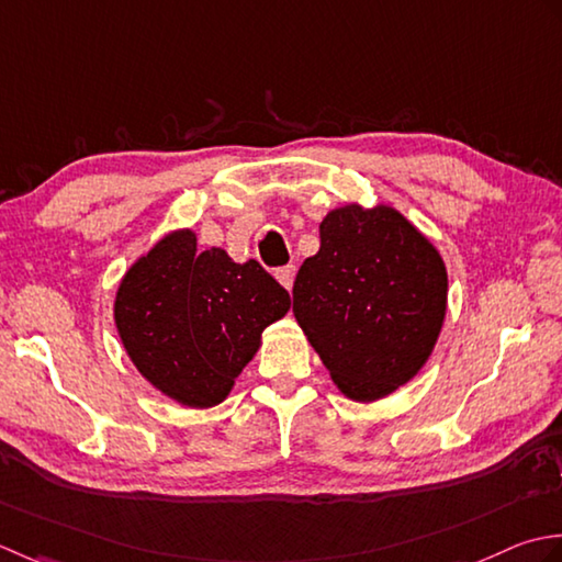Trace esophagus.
<instances>
[{
	"label": "esophagus",
	"mask_w": 562,
	"mask_h": 562,
	"mask_svg": "<svg viewBox=\"0 0 562 562\" xmlns=\"http://www.w3.org/2000/svg\"><path fill=\"white\" fill-rule=\"evenodd\" d=\"M277 279H279V283L283 285V289H293V279H295V267L293 265H289V267H281V269H277Z\"/></svg>",
	"instance_id": "34e87169"
}]
</instances>
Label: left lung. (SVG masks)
<instances>
[{
  "label": "left lung",
  "mask_w": 562,
  "mask_h": 562,
  "mask_svg": "<svg viewBox=\"0 0 562 562\" xmlns=\"http://www.w3.org/2000/svg\"><path fill=\"white\" fill-rule=\"evenodd\" d=\"M446 267L429 239L387 205H345L319 223V251L293 283V315L339 391L391 395L437 345Z\"/></svg>",
  "instance_id": "obj_1"
}]
</instances>
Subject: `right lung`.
I'll list each match as a JSON object with an SVG mask.
<instances>
[{
  "label": "right lung",
  "mask_w": 562,
  "mask_h": 562,
  "mask_svg": "<svg viewBox=\"0 0 562 562\" xmlns=\"http://www.w3.org/2000/svg\"><path fill=\"white\" fill-rule=\"evenodd\" d=\"M289 307V291L259 261L235 265L221 247L199 251L196 235L179 231L128 269L113 315L135 369L157 391L213 407Z\"/></svg>",
  "instance_id": "right-lung-1"
}]
</instances>
